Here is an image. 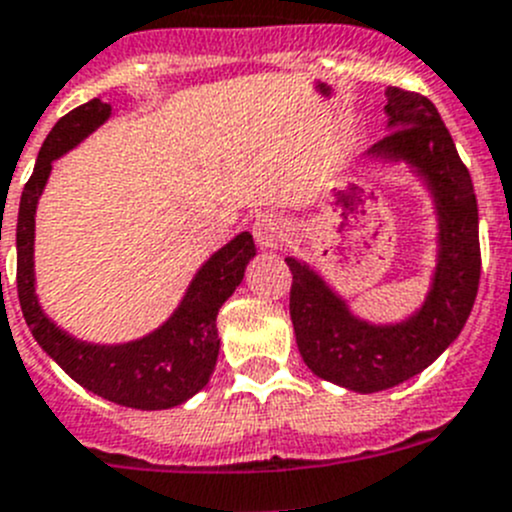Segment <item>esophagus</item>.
<instances>
[{"label": "esophagus", "instance_id": "34e87169", "mask_svg": "<svg viewBox=\"0 0 512 512\" xmlns=\"http://www.w3.org/2000/svg\"><path fill=\"white\" fill-rule=\"evenodd\" d=\"M252 235L260 250H275L285 242L287 237V222L282 217L272 215V212H262L257 220L252 222Z\"/></svg>", "mask_w": 512, "mask_h": 512}]
</instances>
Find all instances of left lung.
Listing matches in <instances>:
<instances>
[{"mask_svg":"<svg viewBox=\"0 0 512 512\" xmlns=\"http://www.w3.org/2000/svg\"><path fill=\"white\" fill-rule=\"evenodd\" d=\"M390 135L367 160L405 162L428 187L438 215V260L425 302L408 320L372 325L307 262L285 257L292 272L290 317L297 350L322 380L355 393H377L410 380L438 360L465 327L480 282L478 200L468 167L428 97L385 89Z\"/></svg>","mask_w":512,"mask_h":512,"instance_id":"left-lung-1","label":"left lung"}]
</instances>
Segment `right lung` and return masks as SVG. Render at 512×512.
<instances>
[{
  "label": "right lung",
  "mask_w": 512,
  "mask_h": 512,
  "mask_svg": "<svg viewBox=\"0 0 512 512\" xmlns=\"http://www.w3.org/2000/svg\"><path fill=\"white\" fill-rule=\"evenodd\" d=\"M112 114L102 99H89L64 114L39 150L32 177L24 185L17 217V292L22 315L44 352L89 393L135 410H167L187 403L210 382L220 337L217 312L245 277L255 257L250 232L215 252L197 270L177 310L157 330L122 345H94L59 330L39 307L34 290V215L52 162L92 135Z\"/></svg>",
  "instance_id": "right-lung-1"
}]
</instances>
